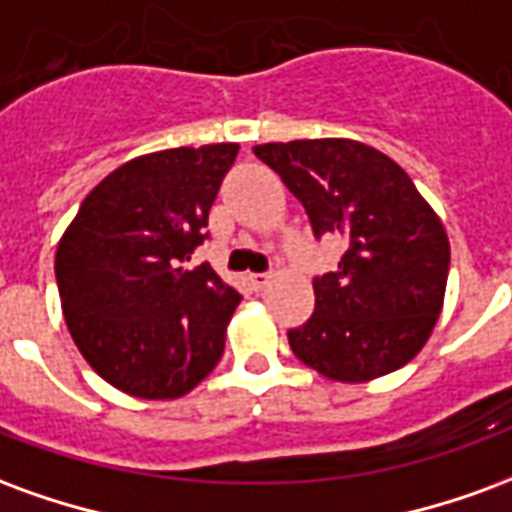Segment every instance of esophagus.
<instances>
[{
	"label": "esophagus",
	"instance_id": "obj_1",
	"mask_svg": "<svg viewBox=\"0 0 512 512\" xmlns=\"http://www.w3.org/2000/svg\"><path fill=\"white\" fill-rule=\"evenodd\" d=\"M268 279H271V274H249V285L255 290H263L268 285Z\"/></svg>",
	"mask_w": 512,
	"mask_h": 512
}]
</instances>
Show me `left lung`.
Returning <instances> with one entry per match:
<instances>
[{"label":"left lung","mask_w":512,"mask_h":512,"mask_svg":"<svg viewBox=\"0 0 512 512\" xmlns=\"http://www.w3.org/2000/svg\"><path fill=\"white\" fill-rule=\"evenodd\" d=\"M304 205L312 233L348 241L337 271L312 279L315 312L290 329L293 354L321 376L362 384L411 362L439 321L450 241L395 161L354 139L257 145Z\"/></svg>","instance_id":"1"}]
</instances>
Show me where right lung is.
<instances>
[{"mask_svg": "<svg viewBox=\"0 0 512 512\" xmlns=\"http://www.w3.org/2000/svg\"><path fill=\"white\" fill-rule=\"evenodd\" d=\"M238 145L172 147L106 175L65 230L54 257L73 343L126 395L191 392L224 354L241 293L208 263V213Z\"/></svg>", "mask_w": 512, "mask_h": 512, "instance_id": "1", "label": "right lung"}]
</instances>
